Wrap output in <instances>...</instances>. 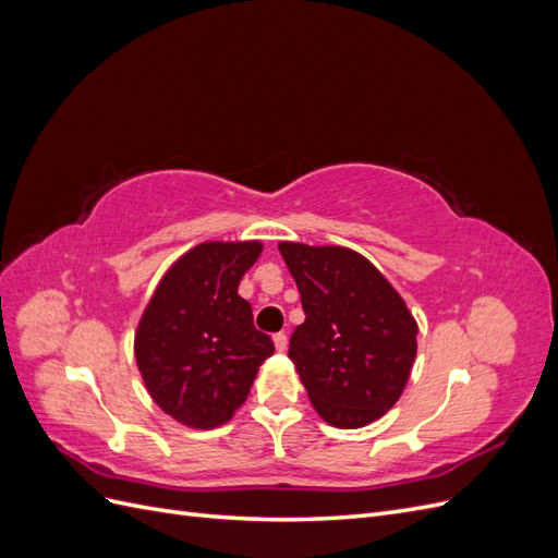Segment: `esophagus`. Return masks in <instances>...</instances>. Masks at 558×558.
Wrapping results in <instances>:
<instances>
[{
    "label": "esophagus",
    "mask_w": 558,
    "mask_h": 558,
    "mask_svg": "<svg viewBox=\"0 0 558 558\" xmlns=\"http://www.w3.org/2000/svg\"><path fill=\"white\" fill-rule=\"evenodd\" d=\"M275 347L277 351H286V347H289V337H286V332L275 335Z\"/></svg>",
    "instance_id": "obj_1"
}]
</instances>
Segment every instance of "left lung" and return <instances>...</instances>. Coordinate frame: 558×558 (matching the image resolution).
<instances>
[{
    "label": "left lung",
    "instance_id": "1",
    "mask_svg": "<svg viewBox=\"0 0 558 558\" xmlns=\"http://www.w3.org/2000/svg\"><path fill=\"white\" fill-rule=\"evenodd\" d=\"M305 320L289 359L330 426L361 428L393 408L416 356V320L393 286L361 253L279 244Z\"/></svg>",
    "mask_w": 558,
    "mask_h": 558
}]
</instances>
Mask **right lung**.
<instances>
[{"instance_id":"1","label":"right lung","mask_w":558,"mask_h":558,"mask_svg":"<svg viewBox=\"0 0 558 558\" xmlns=\"http://www.w3.org/2000/svg\"><path fill=\"white\" fill-rule=\"evenodd\" d=\"M258 242H207L179 258L150 298L134 356L158 408L193 428L221 426L246 400L272 337L256 330L238 295Z\"/></svg>"}]
</instances>
